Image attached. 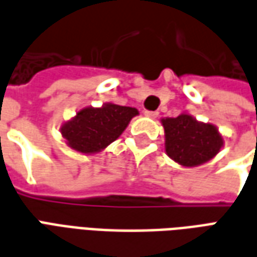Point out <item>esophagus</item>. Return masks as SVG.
I'll return each instance as SVG.
<instances>
[{
    "mask_svg": "<svg viewBox=\"0 0 257 257\" xmlns=\"http://www.w3.org/2000/svg\"><path fill=\"white\" fill-rule=\"evenodd\" d=\"M145 115L146 117H150V118H157L158 117V111H145Z\"/></svg>",
    "mask_w": 257,
    "mask_h": 257,
    "instance_id": "esophagus-1",
    "label": "esophagus"
}]
</instances>
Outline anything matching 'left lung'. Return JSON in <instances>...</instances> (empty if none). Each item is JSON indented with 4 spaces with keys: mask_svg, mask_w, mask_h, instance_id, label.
Listing matches in <instances>:
<instances>
[{
    "mask_svg": "<svg viewBox=\"0 0 257 257\" xmlns=\"http://www.w3.org/2000/svg\"><path fill=\"white\" fill-rule=\"evenodd\" d=\"M161 123L168 157L183 167H198L208 162L224 143L215 125L197 121L187 112L176 118H162Z\"/></svg>",
    "mask_w": 257,
    "mask_h": 257,
    "instance_id": "8db88e82",
    "label": "left lung"
}]
</instances>
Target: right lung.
Returning a JSON list of instances; mask_svg holds the SVG:
<instances>
[{"label":"right lung","instance_id":"right-lung-1","mask_svg":"<svg viewBox=\"0 0 257 257\" xmlns=\"http://www.w3.org/2000/svg\"><path fill=\"white\" fill-rule=\"evenodd\" d=\"M139 111L135 107L104 103L101 107H85L62 125L60 132L68 147L82 154L104 150L126 129Z\"/></svg>","mask_w":257,"mask_h":257}]
</instances>
